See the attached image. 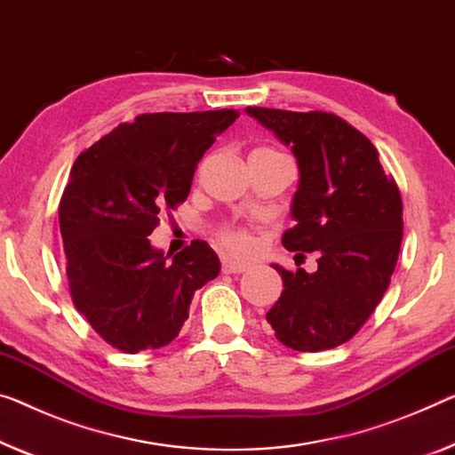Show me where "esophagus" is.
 Returning a JSON list of instances; mask_svg holds the SVG:
<instances>
[{"label":"esophagus","instance_id":"esophagus-1","mask_svg":"<svg viewBox=\"0 0 455 455\" xmlns=\"http://www.w3.org/2000/svg\"><path fill=\"white\" fill-rule=\"evenodd\" d=\"M221 268H223V272H226V275H240V272L248 270V264L240 262V260H232V258H223Z\"/></svg>","mask_w":455,"mask_h":455}]
</instances>
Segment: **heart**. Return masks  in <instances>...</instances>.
Here are the masks:
<instances>
[{
	"label": "heart",
	"mask_w": 455,
	"mask_h": 455,
	"mask_svg": "<svg viewBox=\"0 0 455 455\" xmlns=\"http://www.w3.org/2000/svg\"><path fill=\"white\" fill-rule=\"evenodd\" d=\"M220 242L235 254H246L254 248V237L240 228H223L220 232Z\"/></svg>",
	"instance_id": "b5f03b06"
}]
</instances>
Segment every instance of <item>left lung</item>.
I'll return each mask as SVG.
<instances>
[{"instance_id":"8db88e82","label":"left lung","mask_w":455,"mask_h":455,"mask_svg":"<svg viewBox=\"0 0 455 455\" xmlns=\"http://www.w3.org/2000/svg\"><path fill=\"white\" fill-rule=\"evenodd\" d=\"M289 146L299 166L283 246L319 251L317 270L272 264L283 292L267 313L278 341L297 352L344 344L366 323L393 276L403 240V204L374 144L325 111L246 108Z\"/></svg>"}]
</instances>
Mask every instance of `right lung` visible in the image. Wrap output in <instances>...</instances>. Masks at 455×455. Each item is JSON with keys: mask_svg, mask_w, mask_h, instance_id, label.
I'll use <instances>...</instances> for the list:
<instances>
[{"mask_svg": "<svg viewBox=\"0 0 455 455\" xmlns=\"http://www.w3.org/2000/svg\"><path fill=\"white\" fill-rule=\"evenodd\" d=\"M235 117L237 109L144 114L75 160L59 207L71 297L122 352L171 344L195 291L220 275L207 242L172 256L148 235L160 213L188 197L201 156Z\"/></svg>", "mask_w": 455, "mask_h": 455, "instance_id": "add662e5", "label": "right lung"}]
</instances>
